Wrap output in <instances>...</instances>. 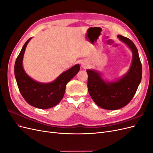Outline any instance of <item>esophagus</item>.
Masks as SVG:
<instances>
[{"instance_id":"esophagus-1","label":"esophagus","mask_w":153,"mask_h":153,"mask_svg":"<svg viewBox=\"0 0 153 153\" xmlns=\"http://www.w3.org/2000/svg\"><path fill=\"white\" fill-rule=\"evenodd\" d=\"M81 67L84 69H86L88 68V64L85 61H82L81 62Z\"/></svg>"}]
</instances>
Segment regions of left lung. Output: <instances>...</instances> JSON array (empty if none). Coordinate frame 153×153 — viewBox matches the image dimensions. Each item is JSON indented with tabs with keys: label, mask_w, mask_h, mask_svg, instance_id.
<instances>
[{
	"label": "left lung",
	"mask_w": 153,
	"mask_h": 153,
	"mask_svg": "<svg viewBox=\"0 0 153 153\" xmlns=\"http://www.w3.org/2000/svg\"><path fill=\"white\" fill-rule=\"evenodd\" d=\"M117 38L132 52V62L127 73L116 81L104 80L100 72L87 69V88L94 103L106 110H117L133 98L142 79V68L138 50L133 41L121 35Z\"/></svg>",
	"instance_id": "8db88e82"
}]
</instances>
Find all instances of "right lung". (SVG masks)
<instances>
[{
    "mask_svg": "<svg viewBox=\"0 0 153 153\" xmlns=\"http://www.w3.org/2000/svg\"><path fill=\"white\" fill-rule=\"evenodd\" d=\"M27 40L16 58L15 64V75L18 89L23 98L29 105L40 109H48L57 105L62 99L68 83L80 70V65L76 64L61 73L54 81L41 83L31 78L23 68V58Z\"/></svg>",
    "mask_w": 153,
    "mask_h": 153,
    "instance_id": "obj_1",
    "label": "right lung"
}]
</instances>
